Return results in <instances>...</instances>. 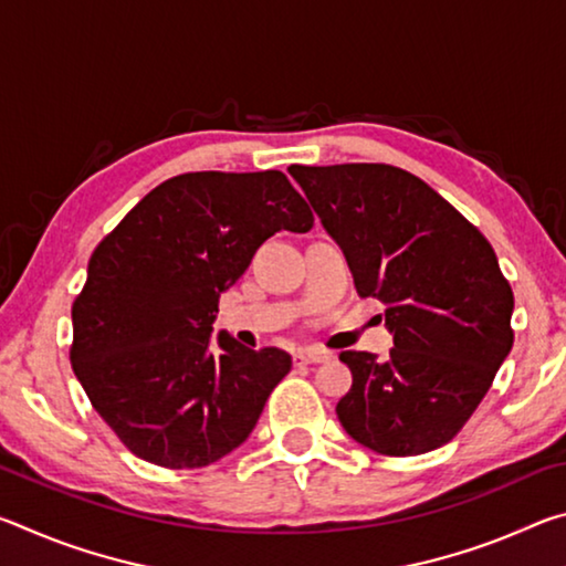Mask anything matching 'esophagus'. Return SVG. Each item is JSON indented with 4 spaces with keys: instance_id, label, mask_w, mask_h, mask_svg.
<instances>
[{
    "instance_id": "1",
    "label": "esophagus",
    "mask_w": 566,
    "mask_h": 566,
    "mask_svg": "<svg viewBox=\"0 0 566 566\" xmlns=\"http://www.w3.org/2000/svg\"><path fill=\"white\" fill-rule=\"evenodd\" d=\"M332 352L327 349H300L294 354V364H319V361H329Z\"/></svg>"
}]
</instances>
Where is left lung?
Returning <instances> with one entry per match:
<instances>
[{
    "label": "left lung",
    "instance_id": "1",
    "mask_svg": "<svg viewBox=\"0 0 566 566\" xmlns=\"http://www.w3.org/2000/svg\"><path fill=\"white\" fill-rule=\"evenodd\" d=\"M342 247L359 296L385 304L387 357L342 352L352 389L337 417L387 457L432 452L459 434L514 344V294L492 244L437 191L391 165H292Z\"/></svg>",
    "mask_w": 566,
    "mask_h": 566
}]
</instances>
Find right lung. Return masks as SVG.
Returning <instances> with one entry per match:
<instances>
[{
    "instance_id": "add662e5",
    "label": "right lung",
    "mask_w": 566,
    "mask_h": 566,
    "mask_svg": "<svg viewBox=\"0 0 566 566\" xmlns=\"http://www.w3.org/2000/svg\"><path fill=\"white\" fill-rule=\"evenodd\" d=\"M312 224L282 171H189L151 189L97 244L72 304L70 359L132 454L199 469L252 434L292 357L227 332L209 349L219 294L272 234Z\"/></svg>"
}]
</instances>
